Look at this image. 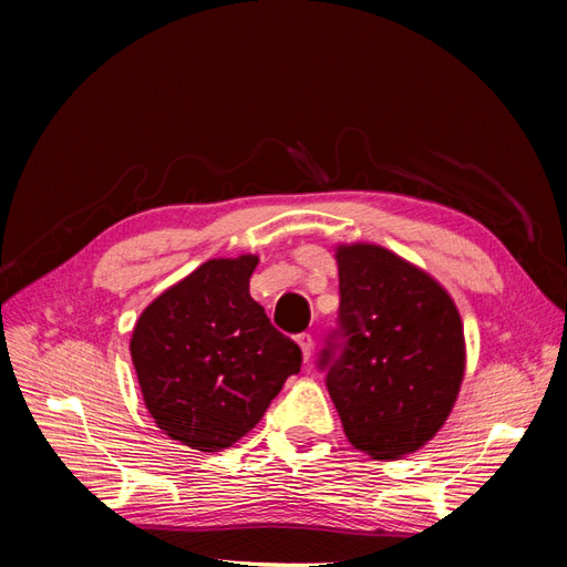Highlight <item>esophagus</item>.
<instances>
[{
  "label": "esophagus",
  "mask_w": 567,
  "mask_h": 567,
  "mask_svg": "<svg viewBox=\"0 0 567 567\" xmlns=\"http://www.w3.org/2000/svg\"><path fill=\"white\" fill-rule=\"evenodd\" d=\"M296 342H298L300 350H302V359H305V362H310L312 352H315V338H312V333H298Z\"/></svg>",
  "instance_id": "esophagus-1"
}]
</instances>
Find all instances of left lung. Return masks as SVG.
Masks as SVG:
<instances>
[{
    "mask_svg": "<svg viewBox=\"0 0 567 567\" xmlns=\"http://www.w3.org/2000/svg\"><path fill=\"white\" fill-rule=\"evenodd\" d=\"M338 329L319 354L342 431L371 458L421 450L447 421L466 371L454 300L383 246L336 248Z\"/></svg>",
    "mask_w": 567,
    "mask_h": 567,
    "instance_id": "1",
    "label": "left lung"
}]
</instances>
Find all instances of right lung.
<instances>
[{"mask_svg": "<svg viewBox=\"0 0 567 567\" xmlns=\"http://www.w3.org/2000/svg\"><path fill=\"white\" fill-rule=\"evenodd\" d=\"M257 255L203 262L136 319L130 354L148 414L198 452L231 447L260 423L302 352L250 298Z\"/></svg>", "mask_w": 567, "mask_h": 567, "instance_id": "add662e5", "label": "right lung"}]
</instances>
